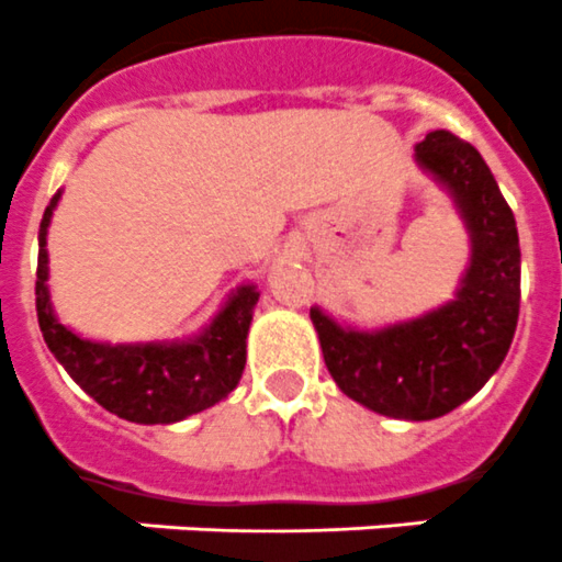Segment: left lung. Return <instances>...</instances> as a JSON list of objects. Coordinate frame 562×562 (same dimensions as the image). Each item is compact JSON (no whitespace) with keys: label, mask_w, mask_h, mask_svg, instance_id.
<instances>
[{"label":"left lung","mask_w":562,"mask_h":562,"mask_svg":"<svg viewBox=\"0 0 562 562\" xmlns=\"http://www.w3.org/2000/svg\"><path fill=\"white\" fill-rule=\"evenodd\" d=\"M413 158L450 194L470 234V262L452 300L382 328L345 325L319 305L311 322L345 396L379 416L429 422L475 396L509 353L520 311V243L515 214L475 146L436 130Z\"/></svg>","instance_id":"1"}]
</instances>
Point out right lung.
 <instances>
[{
  "instance_id": "obj_1",
  "label": "right lung",
  "mask_w": 562,
  "mask_h": 562,
  "mask_svg": "<svg viewBox=\"0 0 562 562\" xmlns=\"http://www.w3.org/2000/svg\"><path fill=\"white\" fill-rule=\"evenodd\" d=\"M61 192L53 194L38 226L36 314L38 328L58 364L104 409L135 424H175L214 407L240 384L246 339L260 291L237 285L206 328L187 339L95 341L58 319L50 302L47 228Z\"/></svg>"
}]
</instances>
